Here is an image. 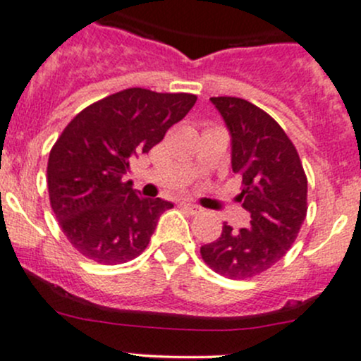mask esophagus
<instances>
[{"instance_id":"esophagus-1","label":"esophagus","mask_w":361,"mask_h":361,"mask_svg":"<svg viewBox=\"0 0 361 361\" xmlns=\"http://www.w3.org/2000/svg\"><path fill=\"white\" fill-rule=\"evenodd\" d=\"M181 206H183L185 209H187L188 212H190V214H199V212H202V207L197 206V204H192V202H183V204H181Z\"/></svg>"}]
</instances>
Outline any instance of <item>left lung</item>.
Masks as SVG:
<instances>
[{
	"mask_svg": "<svg viewBox=\"0 0 361 361\" xmlns=\"http://www.w3.org/2000/svg\"><path fill=\"white\" fill-rule=\"evenodd\" d=\"M231 135V169L240 174L237 199L250 226L223 225L218 240L200 247L204 263L244 280L279 263L298 238L308 211V178L294 143L275 119L244 98L212 97Z\"/></svg>",
	"mask_w": 361,
	"mask_h": 361,
	"instance_id": "1",
	"label": "left lung"
}]
</instances>
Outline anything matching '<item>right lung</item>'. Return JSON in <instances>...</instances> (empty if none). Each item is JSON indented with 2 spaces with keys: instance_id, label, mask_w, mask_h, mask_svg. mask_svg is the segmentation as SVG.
I'll return each mask as SVG.
<instances>
[{
  "instance_id": "add662e5",
  "label": "right lung",
  "mask_w": 361,
  "mask_h": 361,
  "mask_svg": "<svg viewBox=\"0 0 361 361\" xmlns=\"http://www.w3.org/2000/svg\"><path fill=\"white\" fill-rule=\"evenodd\" d=\"M190 93L128 88L88 105L50 150L48 193L72 247L100 264L135 259L173 204L143 199L124 181L130 161L147 154L195 105Z\"/></svg>"
}]
</instances>
